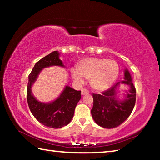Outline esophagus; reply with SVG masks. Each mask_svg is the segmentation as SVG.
Wrapping results in <instances>:
<instances>
[{
    "label": "esophagus",
    "mask_w": 160,
    "mask_h": 160,
    "mask_svg": "<svg viewBox=\"0 0 160 160\" xmlns=\"http://www.w3.org/2000/svg\"><path fill=\"white\" fill-rule=\"evenodd\" d=\"M89 94V91L88 90H86V89H82V91H81V94H82V95H85V94Z\"/></svg>",
    "instance_id": "obj_1"
}]
</instances>
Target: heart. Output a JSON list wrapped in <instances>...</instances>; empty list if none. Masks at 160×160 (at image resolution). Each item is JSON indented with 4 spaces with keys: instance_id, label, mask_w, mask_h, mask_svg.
I'll return each mask as SVG.
<instances>
[{
    "instance_id": "heart-1",
    "label": "heart",
    "mask_w": 160,
    "mask_h": 160,
    "mask_svg": "<svg viewBox=\"0 0 160 160\" xmlns=\"http://www.w3.org/2000/svg\"><path fill=\"white\" fill-rule=\"evenodd\" d=\"M118 71V65L115 61L88 58L84 59L79 67L72 68L71 75L78 85H82L88 79L94 90L104 91L114 82Z\"/></svg>"
}]
</instances>
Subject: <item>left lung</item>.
Masks as SVG:
<instances>
[{
    "instance_id": "left-lung-1",
    "label": "left lung",
    "mask_w": 160,
    "mask_h": 160,
    "mask_svg": "<svg viewBox=\"0 0 160 160\" xmlns=\"http://www.w3.org/2000/svg\"><path fill=\"white\" fill-rule=\"evenodd\" d=\"M124 79L121 83L128 85L130 89L123 100L117 98V88L121 82L116 83L101 94H92L94 103L91 113L94 121L99 126L105 128H116L131 115L136 100V91L127 69L124 72Z\"/></svg>"
}]
</instances>
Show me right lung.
Segmentation results:
<instances>
[{
    "instance_id": "obj_1",
    "label": "right lung",
    "mask_w": 160,
    "mask_h": 160,
    "mask_svg": "<svg viewBox=\"0 0 160 160\" xmlns=\"http://www.w3.org/2000/svg\"><path fill=\"white\" fill-rule=\"evenodd\" d=\"M59 55L58 51H53L37 62L29 75L27 88V99L32 113L39 122L52 128H61L70 122L75 107L81 98V91L75 90L69 86H66L60 96L50 103L39 102L32 94V85L43 68L52 66L64 67Z\"/></svg>"
}]
</instances>
